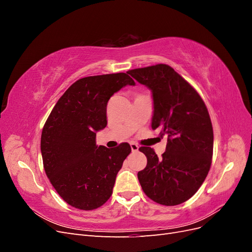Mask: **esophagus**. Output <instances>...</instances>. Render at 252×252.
Instances as JSON below:
<instances>
[{
  "label": "esophagus",
  "mask_w": 252,
  "mask_h": 252,
  "mask_svg": "<svg viewBox=\"0 0 252 252\" xmlns=\"http://www.w3.org/2000/svg\"><path fill=\"white\" fill-rule=\"evenodd\" d=\"M130 147H131V150L133 151V152H136V151H139V146L136 144H134V143H131L130 144Z\"/></svg>",
  "instance_id": "esophagus-1"
}]
</instances>
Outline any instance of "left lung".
<instances>
[{"label":"left lung","instance_id":"left-lung-1","mask_svg":"<svg viewBox=\"0 0 252 252\" xmlns=\"http://www.w3.org/2000/svg\"><path fill=\"white\" fill-rule=\"evenodd\" d=\"M127 72L151 90V128L167 135L161 158L150 147L140 148L147 158L145 169L138 172L143 191L161 205L184 203L199 190L210 169L213 130L208 110L195 89L168 65Z\"/></svg>","mask_w":252,"mask_h":252}]
</instances>
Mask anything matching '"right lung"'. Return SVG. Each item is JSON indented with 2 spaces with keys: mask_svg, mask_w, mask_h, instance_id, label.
<instances>
[{
  "mask_svg": "<svg viewBox=\"0 0 252 252\" xmlns=\"http://www.w3.org/2000/svg\"><path fill=\"white\" fill-rule=\"evenodd\" d=\"M134 86L127 73L78 80L53 107L44 125L41 152L45 172L60 196L74 208L101 207L112 194L130 145L96 146V132L107 126V103L120 89Z\"/></svg>",
  "mask_w": 252,
  "mask_h": 252,
  "instance_id": "right-lung-1",
  "label": "right lung"
}]
</instances>
